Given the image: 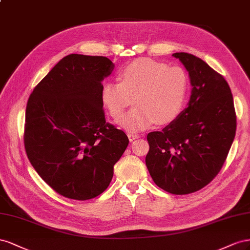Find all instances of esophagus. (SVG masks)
Wrapping results in <instances>:
<instances>
[{"mask_svg": "<svg viewBox=\"0 0 250 250\" xmlns=\"http://www.w3.org/2000/svg\"><path fill=\"white\" fill-rule=\"evenodd\" d=\"M127 137H129L130 141H133L135 139L139 138V135L138 134H133V133H127Z\"/></svg>", "mask_w": 250, "mask_h": 250, "instance_id": "34e87169", "label": "esophagus"}]
</instances>
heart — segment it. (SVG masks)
I'll list each match as a JSON object with an SVG mask.
<instances>
[{
	"instance_id": "1",
	"label": "heart",
	"mask_w": 250,
	"mask_h": 250,
	"mask_svg": "<svg viewBox=\"0 0 250 250\" xmlns=\"http://www.w3.org/2000/svg\"><path fill=\"white\" fill-rule=\"evenodd\" d=\"M117 81L102 85L101 102L112 118L119 119L133 97L136 106L120 121L127 131L140 132L155 124H169L182 110L188 76L180 67L140 58L121 68Z\"/></svg>"
}]
</instances>
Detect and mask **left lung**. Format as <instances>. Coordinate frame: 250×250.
<instances>
[{
	"label": "left lung",
	"instance_id": "8db88e82",
	"mask_svg": "<svg viewBox=\"0 0 250 250\" xmlns=\"http://www.w3.org/2000/svg\"><path fill=\"white\" fill-rule=\"evenodd\" d=\"M173 56L188 71L190 99L177 119L147 134L146 165L157 187L187 195L206 187L222 168L236 135L237 115L222 75L192 54Z\"/></svg>",
	"mask_w": 250,
	"mask_h": 250
}]
</instances>
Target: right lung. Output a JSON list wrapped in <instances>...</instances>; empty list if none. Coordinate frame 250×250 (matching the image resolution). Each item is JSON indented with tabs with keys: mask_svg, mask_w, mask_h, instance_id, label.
Wrapping results in <instances>:
<instances>
[{
	"mask_svg": "<svg viewBox=\"0 0 250 250\" xmlns=\"http://www.w3.org/2000/svg\"><path fill=\"white\" fill-rule=\"evenodd\" d=\"M104 56L69 54L35 85L26 106L24 145L40 177L58 194L90 200L104 192L129 145L105 121L102 81L113 71Z\"/></svg>",
	"mask_w": 250,
	"mask_h": 250,
	"instance_id": "right-lung-1",
	"label": "right lung"
}]
</instances>
